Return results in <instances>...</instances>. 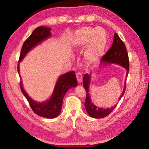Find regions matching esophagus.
Wrapping results in <instances>:
<instances>
[{
  "label": "esophagus",
  "instance_id": "34e87169",
  "mask_svg": "<svg viewBox=\"0 0 149 149\" xmlns=\"http://www.w3.org/2000/svg\"><path fill=\"white\" fill-rule=\"evenodd\" d=\"M76 77H77V79L78 81V82L81 83L82 79H83V76H82L81 73H80V72L76 73Z\"/></svg>",
  "mask_w": 149,
  "mask_h": 149
}]
</instances>
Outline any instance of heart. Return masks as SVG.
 I'll use <instances>...</instances> for the list:
<instances>
[{
    "label": "heart",
    "mask_w": 149,
    "mask_h": 149,
    "mask_svg": "<svg viewBox=\"0 0 149 149\" xmlns=\"http://www.w3.org/2000/svg\"><path fill=\"white\" fill-rule=\"evenodd\" d=\"M107 43V35L101 27H85L78 30L74 40V48L81 51L85 48L83 57L88 64L97 63L101 58Z\"/></svg>",
    "instance_id": "1"
}]
</instances>
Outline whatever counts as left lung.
<instances>
[{
	"label": "left lung",
	"instance_id": "obj_1",
	"mask_svg": "<svg viewBox=\"0 0 149 149\" xmlns=\"http://www.w3.org/2000/svg\"><path fill=\"white\" fill-rule=\"evenodd\" d=\"M101 62L104 64H116L118 65H122L127 70L126 73V77L127 76L128 73H129V57L128 54L126 50L125 45L122 39L120 38V37L117 35L116 33H115L114 35V41L112 47L108 50L106 54H104L102 58ZM91 75L85 74L83 78V84L86 91V100L84 103L86 110L91 117L94 118H102L107 116L108 114H110L114 109L116 106H114L112 108H108L105 109L102 108H98L94 105L93 102L91 100L90 96L89 94V83L91 81ZM126 86V79L124 84V87H123V93L119 98V100L123 97L125 91Z\"/></svg>",
	"mask_w": 149,
	"mask_h": 149
}]
</instances>
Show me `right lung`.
Here are the masks:
<instances>
[{"mask_svg": "<svg viewBox=\"0 0 149 149\" xmlns=\"http://www.w3.org/2000/svg\"><path fill=\"white\" fill-rule=\"evenodd\" d=\"M51 29L47 27H38L35 29L31 35L27 38L22 45L21 53L19 55V63L22 61L25 56L30 50L36 45L51 36ZM19 64L17 65V72L19 73ZM20 89L25 97L31 107L32 110L41 117L47 118H54L59 115L61 112L62 100L68 90L71 87H75L77 85V81L75 77V72H69L59 77L53 93L49 100L43 102H37L32 100L25 91L22 86V81H20Z\"/></svg>", "mask_w": 149, "mask_h": 149, "instance_id": "right-lung-1", "label": "right lung"}]
</instances>
